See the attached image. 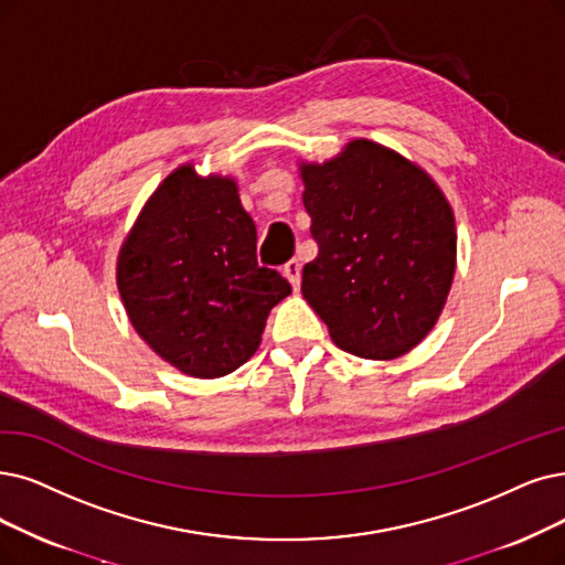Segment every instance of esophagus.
Returning a JSON list of instances; mask_svg holds the SVG:
<instances>
[{"label":"esophagus","instance_id":"1","mask_svg":"<svg viewBox=\"0 0 565 565\" xmlns=\"http://www.w3.org/2000/svg\"><path fill=\"white\" fill-rule=\"evenodd\" d=\"M282 274H285V278L291 282V287H295V291H297L299 285H301V264H299V259H289V262L282 266Z\"/></svg>","mask_w":565,"mask_h":565}]
</instances>
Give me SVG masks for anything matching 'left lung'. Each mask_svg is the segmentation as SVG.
Instances as JSON below:
<instances>
[{"instance_id":"8db88e82","label":"left lung","mask_w":565,"mask_h":565,"mask_svg":"<svg viewBox=\"0 0 565 565\" xmlns=\"http://www.w3.org/2000/svg\"><path fill=\"white\" fill-rule=\"evenodd\" d=\"M303 206L318 257L301 291L333 343L394 359L431 331L452 287L455 215L438 185L398 152L352 141L327 164H306Z\"/></svg>"}]
</instances>
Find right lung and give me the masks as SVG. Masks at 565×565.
Returning a JSON list of instances; mask_svg holds the SVG:
<instances>
[{"label": "right lung", "mask_w": 565, "mask_h": 565, "mask_svg": "<svg viewBox=\"0 0 565 565\" xmlns=\"http://www.w3.org/2000/svg\"><path fill=\"white\" fill-rule=\"evenodd\" d=\"M118 287L143 341L194 377L250 359L291 285L257 264V230L230 178L175 169L154 190L118 257Z\"/></svg>", "instance_id": "obj_1"}]
</instances>
